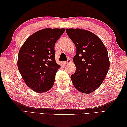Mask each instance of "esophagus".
<instances>
[{
    "label": "esophagus",
    "instance_id": "34e87169",
    "mask_svg": "<svg viewBox=\"0 0 127 127\" xmlns=\"http://www.w3.org/2000/svg\"><path fill=\"white\" fill-rule=\"evenodd\" d=\"M70 62H71V60H70V59H68L67 61H64V62H63V64H69V63H70Z\"/></svg>",
    "mask_w": 127,
    "mask_h": 127
}]
</instances>
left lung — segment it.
Masks as SVG:
<instances>
[{"label": "left lung", "instance_id": "8db88e82", "mask_svg": "<svg viewBox=\"0 0 127 127\" xmlns=\"http://www.w3.org/2000/svg\"><path fill=\"white\" fill-rule=\"evenodd\" d=\"M66 31L76 48L73 58L76 70L71 75L72 83L78 91L90 94L101 85L108 71L107 49L101 39L88 31L67 29Z\"/></svg>", "mask_w": 127, "mask_h": 127}]
</instances>
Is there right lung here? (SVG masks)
I'll return each instance as SVG.
<instances>
[{"mask_svg": "<svg viewBox=\"0 0 127 127\" xmlns=\"http://www.w3.org/2000/svg\"><path fill=\"white\" fill-rule=\"evenodd\" d=\"M64 29H44L25 41L18 53L17 66L24 81L37 93L47 92L60 66L56 63L55 45Z\"/></svg>", "mask_w": 127, "mask_h": 127, "instance_id": "1", "label": "right lung"}]
</instances>
